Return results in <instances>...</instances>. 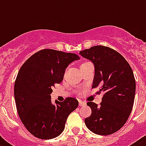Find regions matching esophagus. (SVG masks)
<instances>
[{
  "label": "esophagus",
  "instance_id": "esophagus-1",
  "mask_svg": "<svg viewBox=\"0 0 146 146\" xmlns=\"http://www.w3.org/2000/svg\"><path fill=\"white\" fill-rule=\"evenodd\" d=\"M86 104V102H82L81 100H79V105L80 106H85Z\"/></svg>",
  "mask_w": 146,
  "mask_h": 146
}]
</instances>
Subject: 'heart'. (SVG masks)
Segmentation results:
<instances>
[{
  "label": "heart",
  "mask_w": 146,
  "mask_h": 146,
  "mask_svg": "<svg viewBox=\"0 0 146 146\" xmlns=\"http://www.w3.org/2000/svg\"><path fill=\"white\" fill-rule=\"evenodd\" d=\"M86 63H88V62H86ZM86 63H83V64H86Z\"/></svg>",
  "instance_id": "1"
}]
</instances>
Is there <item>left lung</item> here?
Masks as SVG:
<instances>
[{
    "label": "left lung",
    "instance_id": "left-lung-1",
    "mask_svg": "<svg viewBox=\"0 0 146 146\" xmlns=\"http://www.w3.org/2000/svg\"><path fill=\"white\" fill-rule=\"evenodd\" d=\"M95 66L92 88L103 92L100 106L89 102L92 114L85 119L94 133L107 136L118 131L131 113L136 92V80L129 63L120 53L109 47L97 45L80 51Z\"/></svg>",
    "mask_w": 146,
    "mask_h": 146
}]
</instances>
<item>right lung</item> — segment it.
<instances>
[{
    "mask_svg": "<svg viewBox=\"0 0 146 146\" xmlns=\"http://www.w3.org/2000/svg\"><path fill=\"white\" fill-rule=\"evenodd\" d=\"M79 59L73 53L42 49L19 69L14 84L17 110L24 127L35 137L50 139L60 135L69 114L78 107L72 97L53 104L50 95L55 84L62 82L67 66Z\"/></svg>",
    "mask_w": 146,
    "mask_h": 146,
    "instance_id": "right-lung-1",
    "label": "right lung"
}]
</instances>
